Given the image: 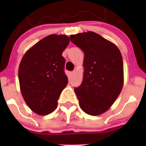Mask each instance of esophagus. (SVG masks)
<instances>
[{"label": "esophagus", "instance_id": "obj_1", "mask_svg": "<svg viewBox=\"0 0 146 146\" xmlns=\"http://www.w3.org/2000/svg\"><path fill=\"white\" fill-rule=\"evenodd\" d=\"M69 73H70V75H71V77H73V75L75 74V71H71Z\"/></svg>", "mask_w": 146, "mask_h": 146}]
</instances>
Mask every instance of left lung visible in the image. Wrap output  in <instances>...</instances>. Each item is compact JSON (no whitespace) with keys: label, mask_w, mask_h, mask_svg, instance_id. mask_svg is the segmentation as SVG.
I'll return each mask as SVG.
<instances>
[{"label":"left lung","mask_w":146,"mask_h":146,"mask_svg":"<svg viewBox=\"0 0 146 146\" xmlns=\"http://www.w3.org/2000/svg\"><path fill=\"white\" fill-rule=\"evenodd\" d=\"M70 39L84 53L82 82L75 88L79 104L90 115L104 113L121 93L123 64L119 48L93 31L71 35Z\"/></svg>","instance_id":"left-lung-1"}]
</instances>
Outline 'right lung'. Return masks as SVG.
I'll return each mask as SVG.
<instances>
[{"instance_id": "1", "label": "right lung", "mask_w": 146, "mask_h": 146, "mask_svg": "<svg viewBox=\"0 0 146 146\" xmlns=\"http://www.w3.org/2000/svg\"><path fill=\"white\" fill-rule=\"evenodd\" d=\"M66 35H50L23 56L18 69L22 95L33 112L45 115L54 111L62 91L68 84L62 56L69 43Z\"/></svg>"}]
</instances>
